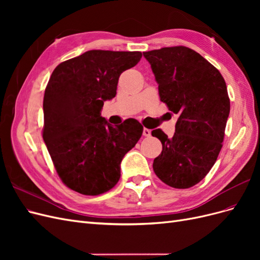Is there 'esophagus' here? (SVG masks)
<instances>
[{"instance_id":"1","label":"esophagus","mask_w":260,"mask_h":260,"mask_svg":"<svg viewBox=\"0 0 260 260\" xmlns=\"http://www.w3.org/2000/svg\"><path fill=\"white\" fill-rule=\"evenodd\" d=\"M143 136L144 137H151V130L147 129V128H144L143 129Z\"/></svg>"}]
</instances>
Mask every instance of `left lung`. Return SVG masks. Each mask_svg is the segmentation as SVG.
Listing matches in <instances>:
<instances>
[{"instance_id":"1","label":"left lung","mask_w":260,"mask_h":260,"mask_svg":"<svg viewBox=\"0 0 260 260\" xmlns=\"http://www.w3.org/2000/svg\"><path fill=\"white\" fill-rule=\"evenodd\" d=\"M158 83L160 101L178 115L172 138L155 129L162 151L153 162L156 176L176 188L205 178L222 147L230 113L225 81L219 70L186 46L143 53Z\"/></svg>"}]
</instances>
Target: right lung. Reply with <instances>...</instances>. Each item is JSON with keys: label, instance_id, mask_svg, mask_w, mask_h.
Returning <instances> with one entry per match:
<instances>
[{"label": "right lung", "instance_id": "right-lung-1", "mask_svg": "<svg viewBox=\"0 0 260 260\" xmlns=\"http://www.w3.org/2000/svg\"><path fill=\"white\" fill-rule=\"evenodd\" d=\"M141 57V52L92 50L52 73L43 99V140L59 178L78 193L99 195L113 188L123 156L142 136L136 119L113 127L101 116L104 102L116 96L121 73Z\"/></svg>", "mask_w": 260, "mask_h": 260}]
</instances>
